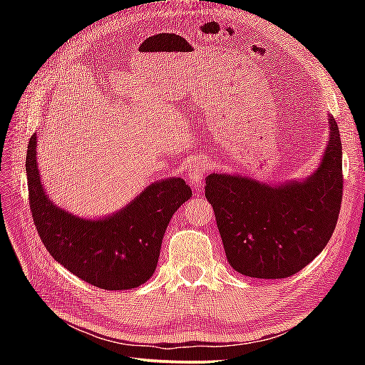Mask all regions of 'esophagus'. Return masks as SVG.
I'll return each instance as SVG.
<instances>
[{"label":"esophagus","instance_id":"34e87169","mask_svg":"<svg viewBox=\"0 0 365 365\" xmlns=\"http://www.w3.org/2000/svg\"><path fill=\"white\" fill-rule=\"evenodd\" d=\"M205 170H207V165L204 161H192L188 166V182L200 187V185L204 183Z\"/></svg>","mask_w":365,"mask_h":365}]
</instances>
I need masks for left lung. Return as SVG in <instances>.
<instances>
[{"label": "left lung", "mask_w": 365, "mask_h": 365, "mask_svg": "<svg viewBox=\"0 0 365 365\" xmlns=\"http://www.w3.org/2000/svg\"><path fill=\"white\" fill-rule=\"evenodd\" d=\"M322 165L304 182L268 187L240 175L210 174L212 204L230 267L260 279H284L309 265L328 245L344 192L342 141L329 118Z\"/></svg>", "instance_id": "obj_1"}]
</instances>
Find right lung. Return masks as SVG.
Returning <instances> with one entry per match:
<instances>
[{
	"label": "right lung",
	"instance_id": "right-lung-1",
	"mask_svg": "<svg viewBox=\"0 0 365 365\" xmlns=\"http://www.w3.org/2000/svg\"><path fill=\"white\" fill-rule=\"evenodd\" d=\"M36 145L33 135L26 152L29 208L51 257L98 289L128 290L149 281L170 218L192 195L188 185L182 178H166L152 183L113 216L83 220L56 207L45 195Z\"/></svg>",
	"mask_w": 365,
	"mask_h": 365
}]
</instances>
